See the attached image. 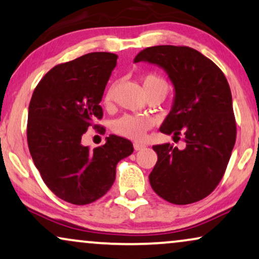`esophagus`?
<instances>
[{
  "mask_svg": "<svg viewBox=\"0 0 259 259\" xmlns=\"http://www.w3.org/2000/svg\"><path fill=\"white\" fill-rule=\"evenodd\" d=\"M133 147H134V150H136V151H139V150L144 149V147H145V145H144V144H140V143H134L133 144Z\"/></svg>",
  "mask_w": 259,
  "mask_h": 259,
  "instance_id": "esophagus-1",
  "label": "esophagus"
}]
</instances>
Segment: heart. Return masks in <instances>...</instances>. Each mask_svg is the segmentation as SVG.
Masks as SVG:
<instances>
[{
	"label": "heart",
	"mask_w": 259,
	"mask_h": 259,
	"mask_svg": "<svg viewBox=\"0 0 259 259\" xmlns=\"http://www.w3.org/2000/svg\"><path fill=\"white\" fill-rule=\"evenodd\" d=\"M145 94L152 92L154 89H163L164 93H167V83L162 77L156 73H149L142 78ZM115 85H112L107 90L105 95V103L107 106L112 103L114 99ZM153 126V120L149 116H137V115H125L113 122V131L119 136L132 140H140L145 137L147 131Z\"/></svg>",
	"instance_id": "1"
}]
</instances>
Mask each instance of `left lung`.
<instances>
[{
  "instance_id": "8db88e82",
  "label": "left lung",
  "mask_w": 259,
  "mask_h": 259,
  "mask_svg": "<svg viewBox=\"0 0 259 259\" xmlns=\"http://www.w3.org/2000/svg\"><path fill=\"white\" fill-rule=\"evenodd\" d=\"M156 64L174 84L172 108L159 131L183 137L184 147L154 145L158 160L150 184L175 204L200 201L223 179L237 137L232 95L224 72L209 58L188 46L160 45L138 53L134 63Z\"/></svg>"
}]
</instances>
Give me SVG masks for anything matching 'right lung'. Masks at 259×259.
<instances>
[{"mask_svg":"<svg viewBox=\"0 0 259 259\" xmlns=\"http://www.w3.org/2000/svg\"><path fill=\"white\" fill-rule=\"evenodd\" d=\"M117 56L92 52L50 70L28 107L27 142L41 179L55 195L72 204L99 200L115 181L116 164L133 152L125 138L112 136L89 150L82 137L102 119L100 106Z\"/></svg>","mask_w":259,"mask_h":259,"instance_id":"add662e5","label":"right lung"}]
</instances>
